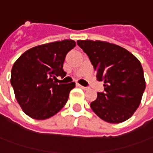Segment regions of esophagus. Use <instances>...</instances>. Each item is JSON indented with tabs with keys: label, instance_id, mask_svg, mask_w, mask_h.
I'll list each match as a JSON object with an SVG mask.
<instances>
[{
	"label": "esophagus",
	"instance_id": "esophagus-1",
	"mask_svg": "<svg viewBox=\"0 0 153 153\" xmlns=\"http://www.w3.org/2000/svg\"><path fill=\"white\" fill-rule=\"evenodd\" d=\"M78 85V86H79V87H80V88H81V89H83V90H87V89H88V88H87V87L82 86V85H79V84H78V85Z\"/></svg>",
	"mask_w": 153,
	"mask_h": 153
}]
</instances>
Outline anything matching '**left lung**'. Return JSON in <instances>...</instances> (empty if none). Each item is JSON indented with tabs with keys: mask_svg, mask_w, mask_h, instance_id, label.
I'll use <instances>...</instances> for the list:
<instances>
[{
	"mask_svg": "<svg viewBox=\"0 0 153 153\" xmlns=\"http://www.w3.org/2000/svg\"><path fill=\"white\" fill-rule=\"evenodd\" d=\"M103 81L104 92H98L91 103L93 112L111 124L129 119L141 102L146 89L143 68L140 61L119 45L101 40H78Z\"/></svg>",
	"mask_w": 153,
	"mask_h": 153,
	"instance_id": "left-lung-1",
	"label": "left lung"
}]
</instances>
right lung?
<instances>
[{
    "label": "right lung",
    "instance_id": "add662e5",
    "mask_svg": "<svg viewBox=\"0 0 153 153\" xmlns=\"http://www.w3.org/2000/svg\"><path fill=\"white\" fill-rule=\"evenodd\" d=\"M75 45L73 40L37 45L26 51L14 62L11 84L17 102L30 118L49 119L67 103L75 83L56 84V79L66 75L63 62Z\"/></svg>",
    "mask_w": 153,
    "mask_h": 153
}]
</instances>
